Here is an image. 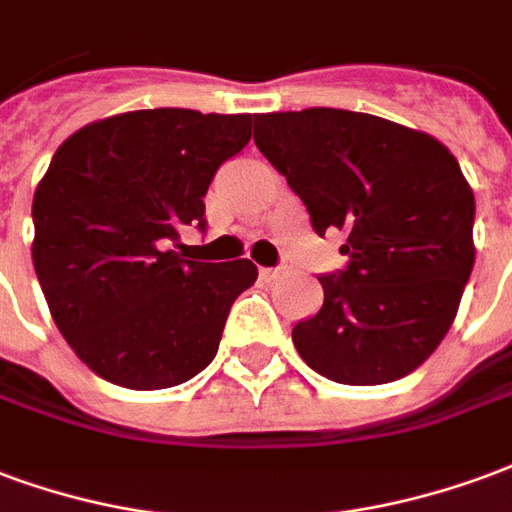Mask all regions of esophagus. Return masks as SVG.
Segmentation results:
<instances>
[{"label":"esophagus","instance_id":"obj_1","mask_svg":"<svg viewBox=\"0 0 512 512\" xmlns=\"http://www.w3.org/2000/svg\"><path fill=\"white\" fill-rule=\"evenodd\" d=\"M259 275H261V281H264V283H272V281H278V278H281L283 270H281V267H261Z\"/></svg>","mask_w":512,"mask_h":512}]
</instances>
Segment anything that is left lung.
Instances as JSON below:
<instances>
[{
	"label": "left lung",
	"instance_id": "obj_1",
	"mask_svg": "<svg viewBox=\"0 0 512 512\" xmlns=\"http://www.w3.org/2000/svg\"><path fill=\"white\" fill-rule=\"evenodd\" d=\"M253 141L311 215L346 231L349 264L319 275L324 305L292 341L338 384H387L450 330L475 267V196L450 149L390 119L305 108L253 117Z\"/></svg>",
	"mask_w": 512,
	"mask_h": 512
}]
</instances>
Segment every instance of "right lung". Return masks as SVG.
Here are the masks:
<instances>
[{"label": "right lung", "instance_id": "right-lung-1", "mask_svg": "<svg viewBox=\"0 0 512 512\" xmlns=\"http://www.w3.org/2000/svg\"><path fill=\"white\" fill-rule=\"evenodd\" d=\"M251 141V114L147 108L76 130L32 201L37 281L70 349L106 382L163 390L218 354L256 264L166 251L204 220L215 171Z\"/></svg>", "mask_w": 512, "mask_h": 512}]
</instances>
